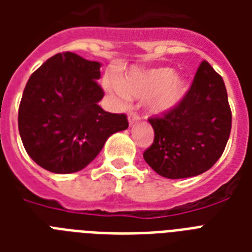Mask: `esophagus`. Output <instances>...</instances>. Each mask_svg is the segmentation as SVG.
Here are the masks:
<instances>
[{
    "instance_id": "1",
    "label": "esophagus",
    "mask_w": 252,
    "mask_h": 252,
    "mask_svg": "<svg viewBox=\"0 0 252 252\" xmlns=\"http://www.w3.org/2000/svg\"><path fill=\"white\" fill-rule=\"evenodd\" d=\"M138 119H140V116H138V115L136 114V112H130V114L128 115V122H129L130 126L137 122Z\"/></svg>"
}]
</instances>
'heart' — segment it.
I'll return each instance as SVG.
<instances>
[{
    "label": "heart",
    "instance_id": "1",
    "mask_svg": "<svg viewBox=\"0 0 252 252\" xmlns=\"http://www.w3.org/2000/svg\"><path fill=\"white\" fill-rule=\"evenodd\" d=\"M104 89L118 102L126 103L129 98L146 101L152 115H163L179 106L188 93V81L174 74L170 68H154L130 72L123 84L107 80Z\"/></svg>",
    "mask_w": 252,
    "mask_h": 252
}]
</instances>
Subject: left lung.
<instances>
[{
    "label": "left lung",
    "instance_id": "left-lung-1",
    "mask_svg": "<svg viewBox=\"0 0 252 252\" xmlns=\"http://www.w3.org/2000/svg\"><path fill=\"white\" fill-rule=\"evenodd\" d=\"M149 123L154 141L144 159L154 171L168 179L205 172L222 156L231 130L222 77L203 61L183 102Z\"/></svg>",
    "mask_w": 252,
    "mask_h": 252
}]
</instances>
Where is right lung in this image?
Instances as JSON below:
<instances>
[{"mask_svg":"<svg viewBox=\"0 0 252 252\" xmlns=\"http://www.w3.org/2000/svg\"><path fill=\"white\" fill-rule=\"evenodd\" d=\"M100 64L57 53L31 74L18 111L26 152L40 167L70 174L86 167L111 134L128 128L124 114L106 112Z\"/></svg>","mask_w":252,"mask_h":252,"instance_id":"add662e5","label":"right lung"}]
</instances>
